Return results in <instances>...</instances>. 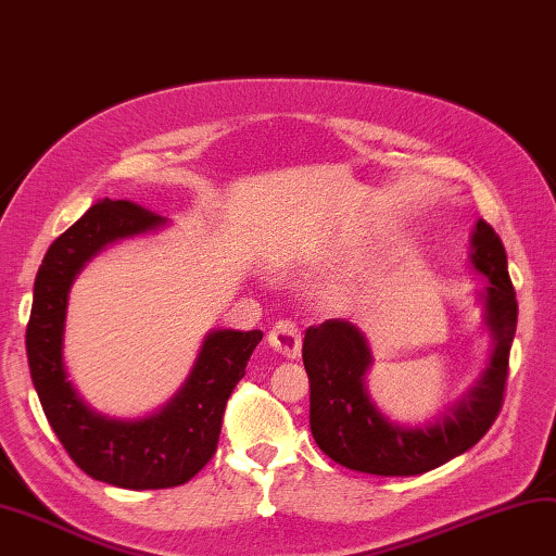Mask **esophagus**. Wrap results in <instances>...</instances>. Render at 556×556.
I'll return each instance as SVG.
<instances>
[{"instance_id": "obj_1", "label": "esophagus", "mask_w": 556, "mask_h": 556, "mask_svg": "<svg viewBox=\"0 0 556 556\" xmlns=\"http://www.w3.org/2000/svg\"><path fill=\"white\" fill-rule=\"evenodd\" d=\"M268 343L270 349L278 351L280 355H286V358H298L302 349V337H300L298 324L290 319L276 321L268 331Z\"/></svg>"}]
</instances>
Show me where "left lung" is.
I'll return each mask as SVG.
<instances>
[{"label":"left lung","mask_w":556,"mask_h":556,"mask_svg":"<svg viewBox=\"0 0 556 556\" xmlns=\"http://www.w3.org/2000/svg\"><path fill=\"white\" fill-rule=\"evenodd\" d=\"M472 247V264L489 278L486 324L496 345L472 392L447 408L441 421L404 428L377 412L363 382L370 368L368 343L351 321L327 319L305 331L302 361L309 375V428L321 453L333 463L380 477L424 475L467 453L496 421L506 394L518 300L504 242L484 219L477 223Z\"/></svg>","instance_id":"1"}]
</instances>
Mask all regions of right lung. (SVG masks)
Here are the masks:
<instances>
[{
    "label": "right lung",
    "instance_id": "obj_1",
    "mask_svg": "<svg viewBox=\"0 0 556 556\" xmlns=\"http://www.w3.org/2000/svg\"><path fill=\"white\" fill-rule=\"evenodd\" d=\"M164 219L132 201L93 203L67 232L50 244L34 286L26 327L30 380L58 441L91 479L121 489H169L186 484L217 450L229 394L247 375L254 331H213L181 392L162 412L138 421L93 414L67 380L62 365L67 292L79 268L115 239L132 237Z\"/></svg>",
    "mask_w": 556,
    "mask_h": 556
}]
</instances>
